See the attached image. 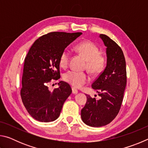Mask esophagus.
Listing matches in <instances>:
<instances>
[{"mask_svg":"<svg viewBox=\"0 0 148 148\" xmlns=\"http://www.w3.org/2000/svg\"><path fill=\"white\" fill-rule=\"evenodd\" d=\"M72 94H74V95H76L78 92L77 90L75 88H72Z\"/></svg>","mask_w":148,"mask_h":148,"instance_id":"1","label":"esophagus"}]
</instances>
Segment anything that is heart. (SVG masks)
Segmentation results:
<instances>
[{"mask_svg": "<svg viewBox=\"0 0 148 148\" xmlns=\"http://www.w3.org/2000/svg\"><path fill=\"white\" fill-rule=\"evenodd\" d=\"M77 52L83 56L87 61V68L92 74L101 72L104 66L103 57L100 56L99 47L89 41L82 42L75 47ZM70 59V51L64 49L60 56L59 64L62 68H66ZM63 79L75 88H79L89 81V76L86 72L69 71L63 75Z\"/></svg>", "mask_w": 148, "mask_h": 148, "instance_id": "b5f03b06", "label": "heart"}]
</instances>
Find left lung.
Here are the masks:
<instances>
[{"instance_id":"1","label":"left lung","mask_w":148,"mask_h":148,"mask_svg":"<svg viewBox=\"0 0 148 148\" xmlns=\"http://www.w3.org/2000/svg\"><path fill=\"white\" fill-rule=\"evenodd\" d=\"M99 37L106 47V66L91 87L101 98L97 100L87 95L86 104L81 110L82 121L93 127L106 125L117 116L127 84L126 62L121 47L106 35Z\"/></svg>"}]
</instances>
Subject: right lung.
I'll return each mask as SVG.
<instances>
[{
    "label": "right lung",
    "mask_w": 148,
    "mask_h": 148,
    "mask_svg": "<svg viewBox=\"0 0 148 148\" xmlns=\"http://www.w3.org/2000/svg\"><path fill=\"white\" fill-rule=\"evenodd\" d=\"M82 32H52L35 41L25 59L21 97L27 112L37 121L51 122L58 118L64 102L72 92L62 81L51 91V79L60 78L59 58L65 48Z\"/></svg>",
    "instance_id": "obj_1"
}]
</instances>
